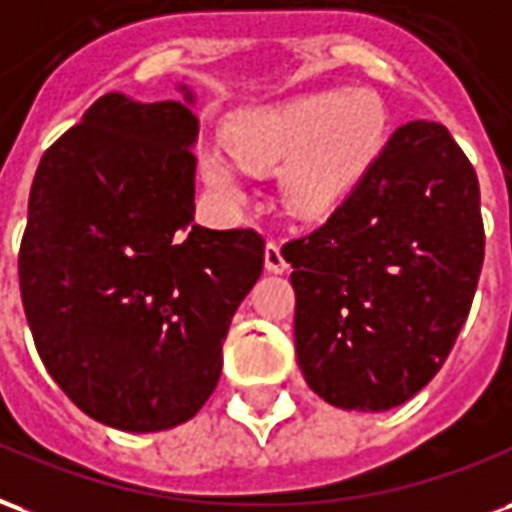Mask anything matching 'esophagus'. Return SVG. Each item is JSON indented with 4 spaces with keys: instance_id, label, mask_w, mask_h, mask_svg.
Instances as JSON below:
<instances>
[{
    "instance_id": "obj_1",
    "label": "esophagus",
    "mask_w": 512,
    "mask_h": 512,
    "mask_svg": "<svg viewBox=\"0 0 512 512\" xmlns=\"http://www.w3.org/2000/svg\"><path fill=\"white\" fill-rule=\"evenodd\" d=\"M264 264H267V270H270V272L286 270V259H283L281 245H278L275 240L267 242V248H264Z\"/></svg>"
}]
</instances>
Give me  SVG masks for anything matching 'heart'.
Segmentation results:
<instances>
[{
	"instance_id": "1",
	"label": "heart",
	"mask_w": 512,
	"mask_h": 512,
	"mask_svg": "<svg viewBox=\"0 0 512 512\" xmlns=\"http://www.w3.org/2000/svg\"><path fill=\"white\" fill-rule=\"evenodd\" d=\"M384 144V106L368 89L313 92L242 114L229 125V147L201 160L204 179L223 199L245 196V169L278 171L286 210L319 218L363 177Z\"/></svg>"
}]
</instances>
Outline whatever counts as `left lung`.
I'll list each match as a JSON object with an SVG mask.
<instances>
[{
	"instance_id": "8db88e82",
	"label": "left lung",
	"mask_w": 512,
	"mask_h": 512,
	"mask_svg": "<svg viewBox=\"0 0 512 512\" xmlns=\"http://www.w3.org/2000/svg\"><path fill=\"white\" fill-rule=\"evenodd\" d=\"M483 253L464 149L439 122L401 125L327 223L283 245L308 387L354 412L420 393L469 316Z\"/></svg>"
}]
</instances>
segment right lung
<instances>
[{"label": "right lung", "instance_id": "right-lung-1", "mask_svg": "<svg viewBox=\"0 0 512 512\" xmlns=\"http://www.w3.org/2000/svg\"><path fill=\"white\" fill-rule=\"evenodd\" d=\"M190 103L95 100L40 158L18 251L48 374L92 420L133 434L207 404L231 316L264 270L259 231L193 223Z\"/></svg>", "mask_w": 512, "mask_h": 512}]
</instances>
